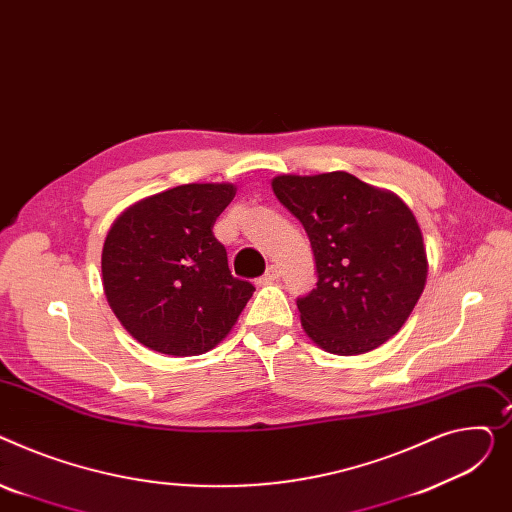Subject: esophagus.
Instances as JSON below:
<instances>
[{
	"instance_id": "1",
	"label": "esophagus",
	"mask_w": 512,
	"mask_h": 512,
	"mask_svg": "<svg viewBox=\"0 0 512 512\" xmlns=\"http://www.w3.org/2000/svg\"><path fill=\"white\" fill-rule=\"evenodd\" d=\"M279 277H281L279 266H277V264H270V266L266 268V273L260 277V283H275Z\"/></svg>"
}]
</instances>
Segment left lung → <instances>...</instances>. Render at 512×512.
Segmentation results:
<instances>
[{
	"label": "left lung",
	"instance_id": "obj_1",
	"mask_svg": "<svg viewBox=\"0 0 512 512\" xmlns=\"http://www.w3.org/2000/svg\"><path fill=\"white\" fill-rule=\"evenodd\" d=\"M273 192L304 225L316 260V287L297 297L308 337L328 353L357 355L397 335L428 277L407 204L347 171L281 175Z\"/></svg>",
	"mask_w": 512,
	"mask_h": 512
}]
</instances>
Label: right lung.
Masks as SVG:
<instances>
[{
	"mask_svg": "<svg viewBox=\"0 0 512 512\" xmlns=\"http://www.w3.org/2000/svg\"><path fill=\"white\" fill-rule=\"evenodd\" d=\"M231 184H186L130 206L103 246L107 302L144 347L188 357L213 349L254 285L235 279L213 233L233 200Z\"/></svg>",
	"mask_w": 512,
	"mask_h": 512,
	"instance_id": "add662e5",
	"label": "right lung"
}]
</instances>
